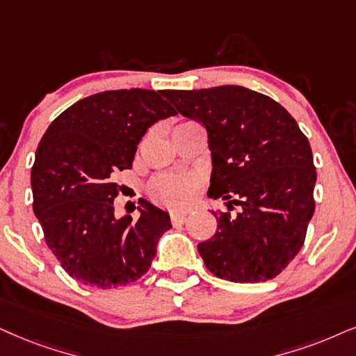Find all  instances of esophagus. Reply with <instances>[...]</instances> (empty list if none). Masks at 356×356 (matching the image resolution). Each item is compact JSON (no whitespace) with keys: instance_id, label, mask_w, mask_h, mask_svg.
I'll return each instance as SVG.
<instances>
[{"instance_id":"esophagus-1","label":"esophagus","mask_w":356,"mask_h":356,"mask_svg":"<svg viewBox=\"0 0 356 356\" xmlns=\"http://www.w3.org/2000/svg\"><path fill=\"white\" fill-rule=\"evenodd\" d=\"M187 220V211H172L170 213V222L174 225H182Z\"/></svg>"}]
</instances>
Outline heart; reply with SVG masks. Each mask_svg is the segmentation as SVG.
I'll return each mask as SVG.
<instances>
[{
  "instance_id": "heart-1",
  "label": "heart",
  "mask_w": 356,
  "mask_h": 356,
  "mask_svg": "<svg viewBox=\"0 0 356 356\" xmlns=\"http://www.w3.org/2000/svg\"><path fill=\"white\" fill-rule=\"evenodd\" d=\"M199 186V175L163 174L152 179L149 184V193L157 204L179 209V207L187 205L191 202L193 192Z\"/></svg>"
}]
</instances>
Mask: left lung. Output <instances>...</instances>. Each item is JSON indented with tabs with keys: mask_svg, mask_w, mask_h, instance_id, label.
Masks as SVG:
<instances>
[{
	"mask_svg": "<svg viewBox=\"0 0 356 356\" xmlns=\"http://www.w3.org/2000/svg\"><path fill=\"white\" fill-rule=\"evenodd\" d=\"M163 95L209 134V197L230 211H211L217 232L199 243L207 269L232 282L276 277L302 248L316 210L312 149L284 106L238 85L164 90Z\"/></svg>",
	"mask_w": 356,
	"mask_h": 356,
	"instance_id": "8db88e82",
	"label": "left lung"
}]
</instances>
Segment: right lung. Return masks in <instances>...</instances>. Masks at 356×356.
I'll list each match as a JSON object with an SVG mask.
<instances>
[{
  "label": "right lung",
  "instance_id": "obj_1",
  "mask_svg": "<svg viewBox=\"0 0 356 356\" xmlns=\"http://www.w3.org/2000/svg\"><path fill=\"white\" fill-rule=\"evenodd\" d=\"M174 115L163 90H108L74 103L44 133L31 170L33 209L69 276L110 289L151 268L169 213L143 200L136 222L116 218L115 174L131 169L147 128Z\"/></svg>",
  "mask_w": 356,
  "mask_h": 356
}]
</instances>
